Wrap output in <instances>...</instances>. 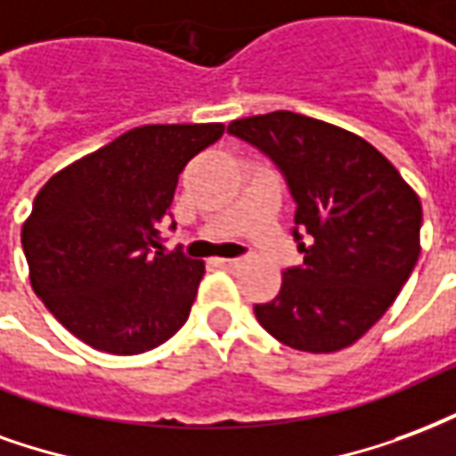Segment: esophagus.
<instances>
[{"label":"esophagus","instance_id":"1","mask_svg":"<svg viewBox=\"0 0 456 456\" xmlns=\"http://www.w3.org/2000/svg\"><path fill=\"white\" fill-rule=\"evenodd\" d=\"M216 267L221 269H235L238 265H240V260H232V257H216Z\"/></svg>","mask_w":456,"mask_h":456}]
</instances>
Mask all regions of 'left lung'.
<instances>
[{
  "label": "left lung",
  "instance_id": "1",
  "mask_svg": "<svg viewBox=\"0 0 456 456\" xmlns=\"http://www.w3.org/2000/svg\"><path fill=\"white\" fill-rule=\"evenodd\" d=\"M232 135L257 145L287 175L297 201L301 267L255 305L260 325L301 352H338L387 314L420 255L423 206L381 152L333 123L294 111L235 118ZM308 232V246L297 231Z\"/></svg>",
  "mask_w": 456,
  "mask_h": 456
}]
</instances>
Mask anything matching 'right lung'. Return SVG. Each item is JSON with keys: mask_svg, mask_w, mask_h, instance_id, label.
Masks as SVG:
<instances>
[{"mask_svg": "<svg viewBox=\"0 0 456 456\" xmlns=\"http://www.w3.org/2000/svg\"><path fill=\"white\" fill-rule=\"evenodd\" d=\"M224 131V123L133 128L36 194L21 228L31 287L89 347L141 354L187 323L206 267L165 250L159 225L179 172Z\"/></svg>", "mask_w": 456, "mask_h": 456, "instance_id": "obj_1", "label": "right lung"}]
</instances>
